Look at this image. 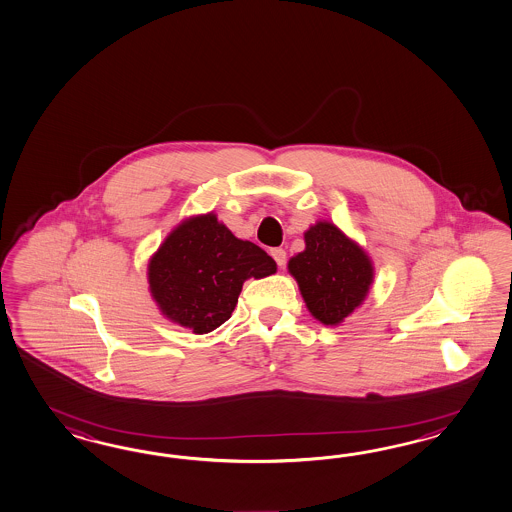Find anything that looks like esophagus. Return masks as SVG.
Wrapping results in <instances>:
<instances>
[{
  "mask_svg": "<svg viewBox=\"0 0 512 512\" xmlns=\"http://www.w3.org/2000/svg\"><path fill=\"white\" fill-rule=\"evenodd\" d=\"M270 253H272V257H274V261L278 263L279 268H281V266H285V261H287V253H285V249L274 248Z\"/></svg>",
  "mask_w": 512,
  "mask_h": 512,
  "instance_id": "obj_1",
  "label": "esophagus"
}]
</instances>
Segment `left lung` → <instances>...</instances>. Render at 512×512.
<instances>
[{"label":"left lung","instance_id":"obj_1","mask_svg":"<svg viewBox=\"0 0 512 512\" xmlns=\"http://www.w3.org/2000/svg\"><path fill=\"white\" fill-rule=\"evenodd\" d=\"M306 249L289 259V274L311 315L338 326L362 306L372 289V259L330 221H317L304 233Z\"/></svg>","mask_w":512,"mask_h":512}]
</instances>
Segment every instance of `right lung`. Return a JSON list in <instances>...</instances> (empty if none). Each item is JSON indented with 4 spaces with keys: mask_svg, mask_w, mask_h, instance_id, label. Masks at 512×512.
I'll use <instances>...</instances> for the list:
<instances>
[{
    "mask_svg": "<svg viewBox=\"0 0 512 512\" xmlns=\"http://www.w3.org/2000/svg\"><path fill=\"white\" fill-rule=\"evenodd\" d=\"M276 270L264 249L236 238L208 212L172 229L148 261V283L163 317L208 334L231 317L246 279Z\"/></svg>",
    "mask_w": 512,
    "mask_h": 512,
    "instance_id": "obj_1",
    "label": "right lung"
}]
</instances>
